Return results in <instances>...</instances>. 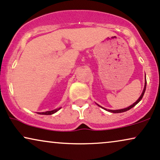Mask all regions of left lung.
<instances>
[{
	"instance_id": "obj_1",
	"label": "left lung",
	"mask_w": 160,
	"mask_h": 160,
	"mask_svg": "<svg viewBox=\"0 0 160 160\" xmlns=\"http://www.w3.org/2000/svg\"><path fill=\"white\" fill-rule=\"evenodd\" d=\"M146 84H147V82H146V79H145V88H144V90H143V91H142V95L140 96V97L139 98V99H138L137 101L135 102V103H133V104H131V106H129V107H128V108H124V109H121V110H107V109H104V110H108V111H110V112H111V113H123V112H125V111H127V110H129L130 109H131L132 108H133V107H134V106L136 105V104H137L138 103H139V102L141 101V99H142V98L143 96H144V93H145V89H146ZM98 106H99V105H98Z\"/></svg>"
}]
</instances>
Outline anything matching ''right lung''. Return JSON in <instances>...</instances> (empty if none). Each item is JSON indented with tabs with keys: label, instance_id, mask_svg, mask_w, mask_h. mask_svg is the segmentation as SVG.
Wrapping results in <instances>:
<instances>
[{
	"label": "right lung",
	"instance_id": "right-lung-1",
	"mask_svg": "<svg viewBox=\"0 0 160 160\" xmlns=\"http://www.w3.org/2000/svg\"><path fill=\"white\" fill-rule=\"evenodd\" d=\"M60 109H56V110H50V111H46V112H42V113H39V114H42V115H52V114L55 113L56 112L58 111V110Z\"/></svg>",
	"mask_w": 160,
	"mask_h": 160
}]
</instances>
